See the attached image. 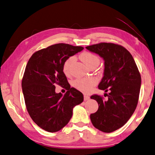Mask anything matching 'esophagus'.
Listing matches in <instances>:
<instances>
[{
    "mask_svg": "<svg viewBox=\"0 0 155 155\" xmlns=\"http://www.w3.org/2000/svg\"><path fill=\"white\" fill-rule=\"evenodd\" d=\"M89 99H90V96H87L86 94H84V101H88Z\"/></svg>",
    "mask_w": 155,
    "mask_h": 155,
    "instance_id": "34e87169",
    "label": "esophagus"
}]
</instances>
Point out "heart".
<instances>
[{"label":"heart","instance_id":"obj_1","mask_svg":"<svg viewBox=\"0 0 155 155\" xmlns=\"http://www.w3.org/2000/svg\"><path fill=\"white\" fill-rule=\"evenodd\" d=\"M81 61L86 64L87 67H91L95 64H99L100 59L98 56L94 53L90 52H84L80 55ZM75 57H69L64 62L63 65V71L66 75L70 74L71 66L74 62ZM97 79L95 78H78L74 81V86L77 90L83 92H88L97 84Z\"/></svg>","mask_w":155,"mask_h":155}]
</instances>
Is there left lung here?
I'll return each mask as SVG.
<instances>
[{
    "label": "left lung",
    "instance_id": "8db88e82",
    "mask_svg": "<svg viewBox=\"0 0 155 155\" xmlns=\"http://www.w3.org/2000/svg\"><path fill=\"white\" fill-rule=\"evenodd\" d=\"M104 61V76L98 85L109 91L104 101L94 94L91 98L98 104V109L90 115L96 129L110 133L127 123L135 110L139 98L141 76L132 55L126 48L113 43L101 42L86 47Z\"/></svg>",
    "mask_w": 155,
    "mask_h": 155
}]
</instances>
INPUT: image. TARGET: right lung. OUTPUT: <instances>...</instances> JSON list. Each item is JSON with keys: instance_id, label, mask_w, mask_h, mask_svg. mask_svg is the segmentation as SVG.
I'll list each match as a JSON object with an SVG mask.
<instances>
[{"instance_id": "right-lung-1", "label": "right lung", "mask_w": 155, "mask_h": 155, "mask_svg": "<svg viewBox=\"0 0 155 155\" xmlns=\"http://www.w3.org/2000/svg\"><path fill=\"white\" fill-rule=\"evenodd\" d=\"M84 49L59 43L38 51L26 65L21 81L26 109L35 123L48 132H56L68 124L73 109L84 101L82 93L71 87L63 65ZM57 84L68 91L63 96L55 92Z\"/></svg>"}]
</instances>
